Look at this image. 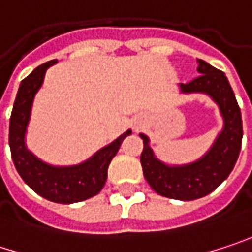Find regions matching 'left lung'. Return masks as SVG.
<instances>
[{
  "label": "left lung",
  "instance_id": "left-lung-1",
  "mask_svg": "<svg viewBox=\"0 0 252 252\" xmlns=\"http://www.w3.org/2000/svg\"><path fill=\"white\" fill-rule=\"evenodd\" d=\"M200 76L187 84H179L184 94L204 93L218 106L223 120L222 131L210 149L197 160L185 165H168L159 160L146 134L140 162L149 185L159 194L174 200H197L215 191L232 172L242 143V118L233 90L223 71L197 60Z\"/></svg>",
  "mask_w": 252,
  "mask_h": 252
}]
</instances>
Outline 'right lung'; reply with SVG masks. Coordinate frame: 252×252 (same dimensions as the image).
Here are the masks:
<instances>
[{"mask_svg": "<svg viewBox=\"0 0 252 252\" xmlns=\"http://www.w3.org/2000/svg\"><path fill=\"white\" fill-rule=\"evenodd\" d=\"M57 63L58 61L54 60L39 65L20 83L10 118L8 143L19 175L34 192L54 203L71 204L100 192L108 178L109 163L118 153L124 138L131 134V129H126L112 143L99 149L89 159L77 165L55 166L32 153L26 146V132L33 100L43 84L46 70Z\"/></svg>", "mask_w": 252, "mask_h": 252, "instance_id": "1", "label": "right lung"}]
</instances>
